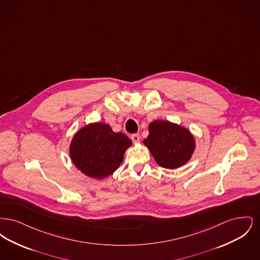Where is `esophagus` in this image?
<instances>
[{
	"mask_svg": "<svg viewBox=\"0 0 260 260\" xmlns=\"http://www.w3.org/2000/svg\"><path fill=\"white\" fill-rule=\"evenodd\" d=\"M139 139H140V136L138 134H136V135H133L132 136V140L134 141V143H138L139 142Z\"/></svg>",
	"mask_w": 260,
	"mask_h": 260,
	"instance_id": "esophagus-1",
	"label": "esophagus"
}]
</instances>
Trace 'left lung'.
Here are the masks:
<instances>
[{
    "label": "left lung",
    "instance_id": "obj_1",
    "mask_svg": "<svg viewBox=\"0 0 260 260\" xmlns=\"http://www.w3.org/2000/svg\"><path fill=\"white\" fill-rule=\"evenodd\" d=\"M148 128L149 136L143 143L161 168L177 169L191 159L196 143L190 131L161 120L150 123Z\"/></svg>",
    "mask_w": 260,
    "mask_h": 260
}]
</instances>
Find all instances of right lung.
I'll return each mask as SVG.
<instances>
[{"label":"right lung","mask_w":260,"mask_h":260,"mask_svg":"<svg viewBox=\"0 0 260 260\" xmlns=\"http://www.w3.org/2000/svg\"><path fill=\"white\" fill-rule=\"evenodd\" d=\"M132 140L123 133H114L109 124L91 123L79 129L70 143L75 167L89 177L103 179L124 160Z\"/></svg>","instance_id":"obj_1"}]
</instances>
